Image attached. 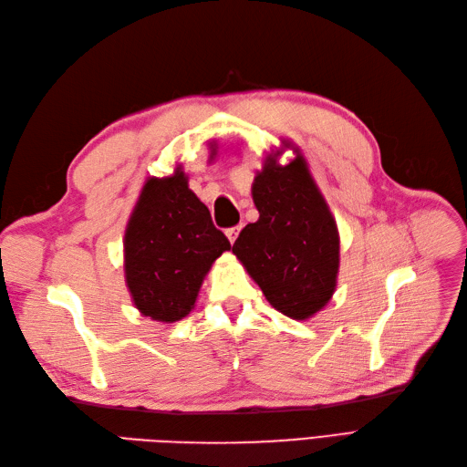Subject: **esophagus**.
<instances>
[{"label":"esophagus","instance_id":"esophagus-1","mask_svg":"<svg viewBox=\"0 0 467 467\" xmlns=\"http://www.w3.org/2000/svg\"><path fill=\"white\" fill-rule=\"evenodd\" d=\"M239 230H242V225H234V228H228V230H225V235H228L230 244H234V242H235L237 235H239Z\"/></svg>","mask_w":467,"mask_h":467}]
</instances>
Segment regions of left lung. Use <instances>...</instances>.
I'll use <instances>...</instances> for the list:
<instances>
[{
	"instance_id": "8db88e82",
	"label": "left lung",
	"mask_w": 467,
	"mask_h": 467,
	"mask_svg": "<svg viewBox=\"0 0 467 467\" xmlns=\"http://www.w3.org/2000/svg\"><path fill=\"white\" fill-rule=\"evenodd\" d=\"M276 158L278 151L266 155L253 181L259 220L245 225L232 251L268 304L302 321L321 312L335 292L338 232L302 155L296 151L286 165Z\"/></svg>"
}]
</instances>
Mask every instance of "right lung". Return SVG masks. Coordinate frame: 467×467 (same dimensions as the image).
Here are the masks:
<instances>
[{
  "mask_svg": "<svg viewBox=\"0 0 467 467\" xmlns=\"http://www.w3.org/2000/svg\"><path fill=\"white\" fill-rule=\"evenodd\" d=\"M230 247L181 167L148 179L124 232L126 286L140 314L163 323L187 317L212 263Z\"/></svg>",
  "mask_w": 467,
  "mask_h": 467,
  "instance_id": "obj_1",
  "label": "right lung"
}]
</instances>
